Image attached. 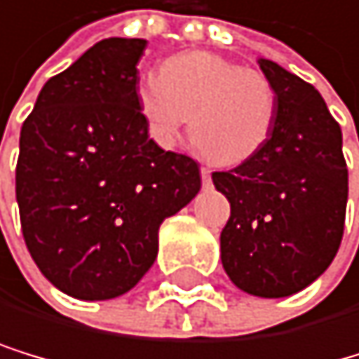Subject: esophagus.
<instances>
[{
  "instance_id": "esophagus-1",
  "label": "esophagus",
  "mask_w": 359,
  "mask_h": 359,
  "mask_svg": "<svg viewBox=\"0 0 359 359\" xmlns=\"http://www.w3.org/2000/svg\"><path fill=\"white\" fill-rule=\"evenodd\" d=\"M200 175H202V182L208 184V182H210V168L202 166V168H200Z\"/></svg>"
}]
</instances>
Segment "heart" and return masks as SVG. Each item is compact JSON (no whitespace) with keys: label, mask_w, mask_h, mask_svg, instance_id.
<instances>
[{"label":"heart","mask_w":359,"mask_h":359,"mask_svg":"<svg viewBox=\"0 0 359 359\" xmlns=\"http://www.w3.org/2000/svg\"><path fill=\"white\" fill-rule=\"evenodd\" d=\"M137 108L151 135L175 146L191 115V137L210 162L238 166L266 146L278 95L271 81L213 53H182L137 86Z\"/></svg>","instance_id":"obj_1"}]
</instances>
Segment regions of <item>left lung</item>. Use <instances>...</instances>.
Wrapping results in <instances>:
<instances>
[{"label":"left lung","instance_id":"obj_1","mask_svg":"<svg viewBox=\"0 0 359 359\" xmlns=\"http://www.w3.org/2000/svg\"><path fill=\"white\" fill-rule=\"evenodd\" d=\"M259 68L278 95V115L255 157L213 172L231 202L222 266L246 293L286 297L316 282L340 248L348 170L340 124L322 95L271 60Z\"/></svg>","mask_w":359,"mask_h":359}]
</instances>
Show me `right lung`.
<instances>
[{
	"instance_id": "right-lung-1",
	"label": "right lung",
	"mask_w": 359,
	"mask_h": 359,
	"mask_svg": "<svg viewBox=\"0 0 359 359\" xmlns=\"http://www.w3.org/2000/svg\"><path fill=\"white\" fill-rule=\"evenodd\" d=\"M146 39L111 37L43 84L22 126L15 193L24 242L77 299L130 291L157 257V231L200 193L193 157L149 137L137 108Z\"/></svg>"
}]
</instances>
